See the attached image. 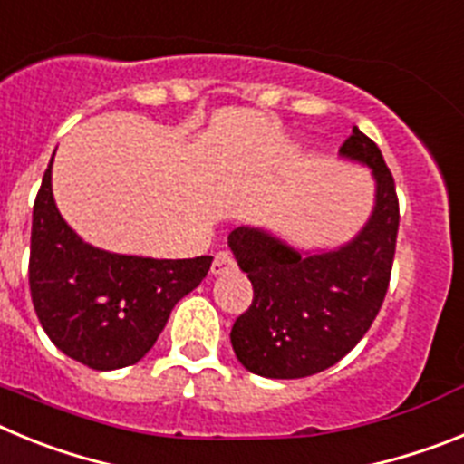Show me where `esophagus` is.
I'll use <instances>...</instances> for the list:
<instances>
[{"label": "esophagus", "mask_w": 464, "mask_h": 464, "mask_svg": "<svg viewBox=\"0 0 464 464\" xmlns=\"http://www.w3.org/2000/svg\"><path fill=\"white\" fill-rule=\"evenodd\" d=\"M235 269V260L229 257L227 251H220L216 253V257H213L211 262V274L213 276H220V274H227Z\"/></svg>", "instance_id": "esophagus-1"}]
</instances>
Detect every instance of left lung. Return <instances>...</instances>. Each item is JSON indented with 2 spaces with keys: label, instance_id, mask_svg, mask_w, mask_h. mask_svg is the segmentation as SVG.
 I'll list each match as a JSON object with an SVG mask.
<instances>
[{
  "label": "left lung",
  "instance_id": "left-lung-1",
  "mask_svg": "<svg viewBox=\"0 0 464 464\" xmlns=\"http://www.w3.org/2000/svg\"><path fill=\"white\" fill-rule=\"evenodd\" d=\"M342 155L374 169L370 223L339 251L302 257L262 229L229 235L253 302L232 325L229 342L246 370L267 379L318 374L355 348L383 306L395 260L400 202L379 146L358 127Z\"/></svg>",
  "mask_w": 464,
  "mask_h": 464
}]
</instances>
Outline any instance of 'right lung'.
<instances>
[{
	"label": "right lung",
	"mask_w": 464,
	"mask_h": 464,
	"mask_svg": "<svg viewBox=\"0 0 464 464\" xmlns=\"http://www.w3.org/2000/svg\"><path fill=\"white\" fill-rule=\"evenodd\" d=\"M211 260L116 256L83 244L57 211L48 165L32 213L30 293L41 327L76 362L97 372L139 362Z\"/></svg>",
	"instance_id": "obj_1"
}]
</instances>
